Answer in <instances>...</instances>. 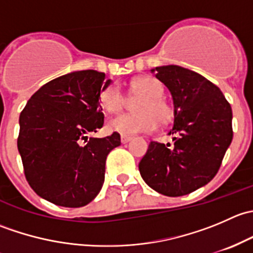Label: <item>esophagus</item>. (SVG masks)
Instances as JSON below:
<instances>
[{
  "label": "esophagus",
  "instance_id": "esophagus-1",
  "mask_svg": "<svg viewBox=\"0 0 253 253\" xmlns=\"http://www.w3.org/2000/svg\"><path fill=\"white\" fill-rule=\"evenodd\" d=\"M131 139H132L131 136H121V142L124 143V144L125 143H128Z\"/></svg>",
  "mask_w": 253,
  "mask_h": 253
}]
</instances>
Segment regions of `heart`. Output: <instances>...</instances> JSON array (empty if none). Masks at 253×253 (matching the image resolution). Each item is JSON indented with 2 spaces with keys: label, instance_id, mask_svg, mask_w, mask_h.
<instances>
[{
  "label": "heart",
  "instance_id": "b5f03b06",
  "mask_svg": "<svg viewBox=\"0 0 253 253\" xmlns=\"http://www.w3.org/2000/svg\"><path fill=\"white\" fill-rule=\"evenodd\" d=\"M133 93L143 95L136 105L137 114H122L109 120L108 128L124 136L152 132L158 121L168 124L174 116L172 108L163 99L164 86L153 77H141L132 82ZM100 103L109 112H117L125 106V95L117 84L105 86L100 93Z\"/></svg>",
  "mask_w": 253,
  "mask_h": 253
}]
</instances>
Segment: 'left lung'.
Returning a JSON list of instances; mask_svg holds the SVG:
<instances>
[{"mask_svg":"<svg viewBox=\"0 0 253 253\" xmlns=\"http://www.w3.org/2000/svg\"><path fill=\"white\" fill-rule=\"evenodd\" d=\"M150 72L171 93L172 143L150 142L139 172L162 195H188L207 185L220 168L233 141L231 106L220 89L200 73L176 65Z\"/></svg>","mask_w":253,"mask_h":253,"instance_id":"obj_1","label":"left lung"}]
</instances>
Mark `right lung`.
I'll use <instances>...</instances> for the list:
<instances>
[{
  "label": "right lung",
  "mask_w": 253,
  "mask_h": 253,
  "mask_svg": "<svg viewBox=\"0 0 253 253\" xmlns=\"http://www.w3.org/2000/svg\"><path fill=\"white\" fill-rule=\"evenodd\" d=\"M110 83L103 72L75 71L44 84L20 112L18 150L25 177L53 205L83 207L103 187L106 157L121 138L117 132L105 138L86 134L103 127L100 93Z\"/></svg>",
  "instance_id": "right-lung-1"
}]
</instances>
